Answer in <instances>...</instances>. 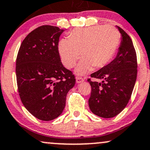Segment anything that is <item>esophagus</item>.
<instances>
[{"instance_id":"34e87169","label":"esophagus","mask_w":150,"mask_h":150,"mask_svg":"<svg viewBox=\"0 0 150 150\" xmlns=\"http://www.w3.org/2000/svg\"><path fill=\"white\" fill-rule=\"evenodd\" d=\"M84 82V79L81 77H77L76 78V83H81Z\"/></svg>"}]
</instances>
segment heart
I'll return each mask as SVG.
<instances>
[{"mask_svg":"<svg viewBox=\"0 0 150 150\" xmlns=\"http://www.w3.org/2000/svg\"><path fill=\"white\" fill-rule=\"evenodd\" d=\"M120 44V33L111 25H95L72 31L68 39H62L58 45L62 62L72 68L83 57L75 72L85 75L95 68L104 67L112 60Z\"/></svg>","mask_w":150,"mask_h":150,"instance_id":"1","label":"heart"}]
</instances>
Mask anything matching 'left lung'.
Wrapping results in <instances>:
<instances>
[{"label": "left lung", "mask_w": 150, "mask_h": 150, "mask_svg": "<svg viewBox=\"0 0 150 150\" xmlns=\"http://www.w3.org/2000/svg\"><path fill=\"white\" fill-rule=\"evenodd\" d=\"M122 35L117 56L108 65L91 74L101 82L88 81L92 91L88 100L93 114L111 118L120 113L131 98L137 74V55L130 37L119 26Z\"/></svg>", "instance_id": "obj_1"}]
</instances>
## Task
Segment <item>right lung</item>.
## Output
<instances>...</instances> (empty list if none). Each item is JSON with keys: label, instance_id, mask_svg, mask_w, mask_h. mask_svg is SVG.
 I'll use <instances>...</instances> for the list:
<instances>
[{"label": "right lung", "instance_id": "add662e5", "mask_svg": "<svg viewBox=\"0 0 150 150\" xmlns=\"http://www.w3.org/2000/svg\"><path fill=\"white\" fill-rule=\"evenodd\" d=\"M65 30L42 25L21 43L16 58V79L21 101L34 117L50 121L60 116L67 94L75 84L72 72L62 65L59 38Z\"/></svg>", "mask_w": 150, "mask_h": 150}]
</instances>
